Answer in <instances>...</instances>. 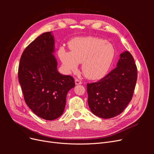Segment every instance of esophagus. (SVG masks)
I'll return each instance as SVG.
<instances>
[{
  "mask_svg": "<svg viewBox=\"0 0 154 154\" xmlns=\"http://www.w3.org/2000/svg\"><path fill=\"white\" fill-rule=\"evenodd\" d=\"M75 84L76 85H80L82 84V81L78 80V79H76L75 80Z\"/></svg>",
  "mask_w": 154,
  "mask_h": 154,
  "instance_id": "1",
  "label": "esophagus"
}]
</instances>
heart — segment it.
I'll return each mask as SVG.
<instances>
[{
  "instance_id": "b5f03b06",
  "label": "heart",
  "mask_w": 154,
  "mask_h": 154,
  "mask_svg": "<svg viewBox=\"0 0 154 154\" xmlns=\"http://www.w3.org/2000/svg\"><path fill=\"white\" fill-rule=\"evenodd\" d=\"M71 52L63 49L60 58L66 70L76 72L79 63H82V71L89 80H96L105 76L115 56L112 45L97 37H83L72 40L70 44Z\"/></svg>"
}]
</instances>
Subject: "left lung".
<instances>
[{
  "mask_svg": "<svg viewBox=\"0 0 154 154\" xmlns=\"http://www.w3.org/2000/svg\"><path fill=\"white\" fill-rule=\"evenodd\" d=\"M137 78L134 58L125 51L114 69L98 82L87 83L88 105L92 112L103 119L120 114L132 98Z\"/></svg>",
  "mask_w": 154,
  "mask_h": 154,
  "instance_id": "8db88e82",
  "label": "left lung"
}]
</instances>
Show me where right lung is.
Returning a JSON list of instances; mask_svg holds the SVG:
<instances>
[{"instance_id":"right-lung-1","label":"right lung","mask_w":154,"mask_h":154,"mask_svg":"<svg viewBox=\"0 0 154 154\" xmlns=\"http://www.w3.org/2000/svg\"><path fill=\"white\" fill-rule=\"evenodd\" d=\"M54 52V36L51 32H44L24 49L18 66V81L27 105L46 120L63 114L67 92L75 86L72 76L58 72Z\"/></svg>"}]
</instances>
